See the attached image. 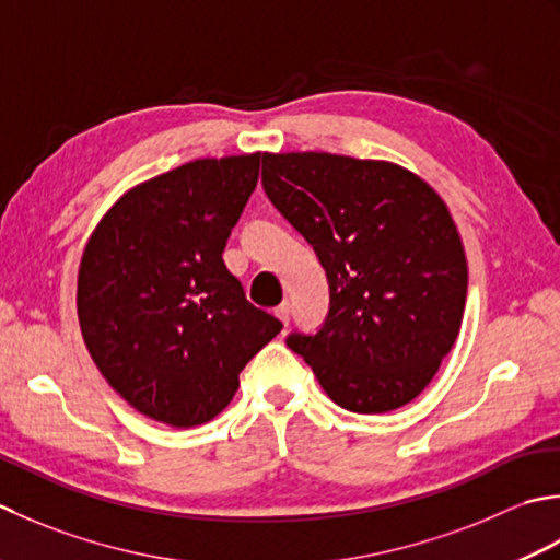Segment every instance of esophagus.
<instances>
[{
	"instance_id": "obj_1",
	"label": "esophagus",
	"mask_w": 560,
	"mask_h": 560,
	"mask_svg": "<svg viewBox=\"0 0 560 560\" xmlns=\"http://www.w3.org/2000/svg\"><path fill=\"white\" fill-rule=\"evenodd\" d=\"M290 314H292V306H290V302H282L280 306H276V316L280 318V322L288 326L290 324Z\"/></svg>"
}]
</instances>
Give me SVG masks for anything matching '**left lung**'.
<instances>
[{
    "instance_id": "1",
    "label": "left lung",
    "mask_w": 560,
    "mask_h": 560,
    "mask_svg": "<svg viewBox=\"0 0 560 560\" xmlns=\"http://www.w3.org/2000/svg\"><path fill=\"white\" fill-rule=\"evenodd\" d=\"M264 190L316 250L328 314L290 334L318 384L352 413H386L425 389L462 328L466 256L423 178L372 159L264 154Z\"/></svg>"
}]
</instances>
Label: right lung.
<instances>
[{
    "mask_svg": "<svg viewBox=\"0 0 560 560\" xmlns=\"http://www.w3.org/2000/svg\"><path fill=\"white\" fill-rule=\"evenodd\" d=\"M258 168L256 152L196 159L144 180L84 248L77 314L89 355L159 423L192 428L222 413L238 372L282 328L222 260Z\"/></svg>",
    "mask_w": 560,
    "mask_h": 560,
    "instance_id": "obj_1",
    "label": "right lung"
}]
</instances>
